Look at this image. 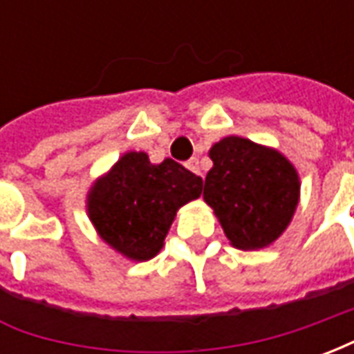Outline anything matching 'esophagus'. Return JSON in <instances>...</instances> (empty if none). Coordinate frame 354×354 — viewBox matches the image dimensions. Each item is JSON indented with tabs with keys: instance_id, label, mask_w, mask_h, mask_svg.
I'll use <instances>...</instances> for the list:
<instances>
[{
	"instance_id": "34e87169",
	"label": "esophagus",
	"mask_w": 354,
	"mask_h": 354,
	"mask_svg": "<svg viewBox=\"0 0 354 354\" xmlns=\"http://www.w3.org/2000/svg\"><path fill=\"white\" fill-rule=\"evenodd\" d=\"M185 167L192 170L193 174H197V176H203V172H201V167H199V159H197V157H192L189 161L185 162Z\"/></svg>"
}]
</instances>
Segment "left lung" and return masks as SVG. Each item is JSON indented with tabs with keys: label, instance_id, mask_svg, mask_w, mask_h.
Masks as SVG:
<instances>
[{
	"label": "left lung",
	"instance_id": "left-lung-1",
	"mask_svg": "<svg viewBox=\"0 0 354 354\" xmlns=\"http://www.w3.org/2000/svg\"><path fill=\"white\" fill-rule=\"evenodd\" d=\"M214 167L205 178L203 199L212 207L235 248L269 246L288 227L299 201V176L277 149L227 136L210 147Z\"/></svg>",
	"mask_w": 354,
	"mask_h": 354
}]
</instances>
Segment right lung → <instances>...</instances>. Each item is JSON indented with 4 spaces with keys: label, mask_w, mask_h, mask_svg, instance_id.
I'll return each mask as SVG.
<instances>
[{
    "label": "right lung",
    "mask_w": 354,
    "mask_h": 354,
    "mask_svg": "<svg viewBox=\"0 0 354 354\" xmlns=\"http://www.w3.org/2000/svg\"><path fill=\"white\" fill-rule=\"evenodd\" d=\"M203 180L172 159L151 165L129 151L98 178L87 195V214L104 243L124 258L147 261L159 254L178 208L201 197Z\"/></svg>",
    "instance_id": "add662e5"
}]
</instances>
